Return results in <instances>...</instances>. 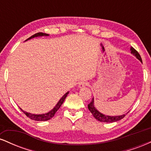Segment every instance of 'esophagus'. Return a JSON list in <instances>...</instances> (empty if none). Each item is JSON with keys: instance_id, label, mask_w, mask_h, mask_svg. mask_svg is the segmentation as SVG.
<instances>
[{"instance_id": "obj_1", "label": "esophagus", "mask_w": 151, "mask_h": 151, "mask_svg": "<svg viewBox=\"0 0 151 151\" xmlns=\"http://www.w3.org/2000/svg\"><path fill=\"white\" fill-rule=\"evenodd\" d=\"M87 84H88V83L86 82V81H81V82H79V88H83V87H84V86H87Z\"/></svg>"}]
</instances>
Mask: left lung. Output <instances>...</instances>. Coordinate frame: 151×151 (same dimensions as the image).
I'll list each match as a JSON object with an SVG mask.
<instances>
[{"label": "left lung", "instance_id": "8db88e82", "mask_svg": "<svg viewBox=\"0 0 151 151\" xmlns=\"http://www.w3.org/2000/svg\"><path fill=\"white\" fill-rule=\"evenodd\" d=\"M131 54H133L134 56H136V58L138 59V60L142 62V59L141 58V55H140L139 53H138V52L134 49V48L132 47H131ZM88 109H89L90 112L92 114L93 117H94L96 120H98L99 121H101V122H106V123L116 122V121L121 120V119H122L123 118L125 117L126 114L129 113V112H128V113L126 114H123V115H121V116H106L104 114L100 113L97 109L95 108L94 105H93V98L92 99V100H91V101L90 102L89 104H88Z\"/></svg>", "mask_w": 151, "mask_h": 151}]
</instances>
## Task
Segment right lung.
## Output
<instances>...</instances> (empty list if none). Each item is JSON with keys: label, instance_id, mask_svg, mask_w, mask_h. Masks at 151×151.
<instances>
[{"label": "right lung", "instance_id": "1", "mask_svg": "<svg viewBox=\"0 0 151 151\" xmlns=\"http://www.w3.org/2000/svg\"><path fill=\"white\" fill-rule=\"evenodd\" d=\"M49 35L48 34H46V33H43V32H37V33L31 36L30 37H29L28 39H27L26 40H28L30 39H32V38L33 37H40V36H48ZM25 40V41H26ZM69 92H67L65 93V95H64L60 99V101H58V103L57 104L56 106H55L54 108L52 109L50 111L48 112V113H46V114H30V113H28V112H26L25 111L22 110V109H20V110L22 111V112H23L24 114H25L26 116H27V117L30 118V119H32V120H34V121H47V120H50V119H52L54 116H55V113H56L57 111H58V110L60 108V106H61L62 103H63L64 101H65V98L67 97V94H68Z\"/></svg>", "mask_w": 151, "mask_h": 151}]
</instances>
